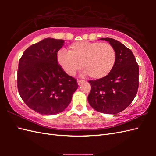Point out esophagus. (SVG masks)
<instances>
[{
    "label": "esophagus",
    "mask_w": 156,
    "mask_h": 156,
    "mask_svg": "<svg viewBox=\"0 0 156 156\" xmlns=\"http://www.w3.org/2000/svg\"><path fill=\"white\" fill-rule=\"evenodd\" d=\"M84 81L83 80H77V83H78V85H80L82 83V82H83Z\"/></svg>",
    "instance_id": "34e87169"
}]
</instances>
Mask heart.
<instances>
[{"instance_id":"obj_1","label":"heart","mask_w":156,"mask_h":156,"mask_svg":"<svg viewBox=\"0 0 156 156\" xmlns=\"http://www.w3.org/2000/svg\"><path fill=\"white\" fill-rule=\"evenodd\" d=\"M58 64L66 74L74 76L82 67V76L101 79L109 74L116 61V52L107 43L79 41L69 46V51H59Z\"/></svg>"}]
</instances>
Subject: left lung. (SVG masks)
Here are the masks:
<instances>
[{"mask_svg":"<svg viewBox=\"0 0 156 156\" xmlns=\"http://www.w3.org/2000/svg\"><path fill=\"white\" fill-rule=\"evenodd\" d=\"M114 48L116 61L106 77L88 81L91 90L88 101L98 112L117 114L125 110L133 101L139 87V66L133 53L117 40L101 38Z\"/></svg>","mask_w":156,"mask_h":156,"instance_id":"obj_1","label":"left lung"}]
</instances>
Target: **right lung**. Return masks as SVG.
Segmentation results:
<instances>
[{
	"instance_id": "add662e5",
	"label": "right lung",
	"mask_w": 156,
	"mask_h": 156,
	"mask_svg": "<svg viewBox=\"0 0 156 156\" xmlns=\"http://www.w3.org/2000/svg\"><path fill=\"white\" fill-rule=\"evenodd\" d=\"M64 40L45 38L29 47L19 62L17 87L28 107L41 115L64 111L78 85L58 64V51Z\"/></svg>"
}]
</instances>
